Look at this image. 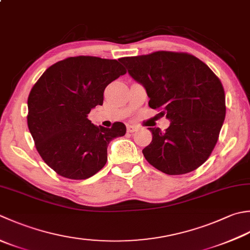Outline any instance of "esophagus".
I'll return each instance as SVG.
<instances>
[{
	"instance_id": "1",
	"label": "esophagus",
	"mask_w": 250,
	"mask_h": 250,
	"mask_svg": "<svg viewBox=\"0 0 250 250\" xmlns=\"http://www.w3.org/2000/svg\"><path fill=\"white\" fill-rule=\"evenodd\" d=\"M126 130H128V132H130V133H133V132L138 131L139 130V126L138 125H128L126 126Z\"/></svg>"
}]
</instances>
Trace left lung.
Masks as SVG:
<instances>
[{
    "label": "left lung",
    "instance_id": "1",
    "mask_svg": "<svg viewBox=\"0 0 250 250\" xmlns=\"http://www.w3.org/2000/svg\"><path fill=\"white\" fill-rule=\"evenodd\" d=\"M120 62L145 87L150 108L160 109L170 120L166 132L149 128L153 140L143 149L145 159L170 175L200 167L212 153L226 118V95L219 78L188 53L158 51Z\"/></svg>",
    "mask_w": 250,
    "mask_h": 250
}]
</instances>
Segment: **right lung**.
<instances>
[{
	"mask_svg": "<svg viewBox=\"0 0 250 250\" xmlns=\"http://www.w3.org/2000/svg\"><path fill=\"white\" fill-rule=\"evenodd\" d=\"M126 71L116 60L68 57L44 71L28 97V128L38 153L57 174L84 180L104 167L111 140L126 132L122 122L111 128L87 119L103 105L105 87Z\"/></svg>",
	"mask_w": 250,
	"mask_h": 250,
	"instance_id": "1",
	"label": "right lung"
}]
</instances>
